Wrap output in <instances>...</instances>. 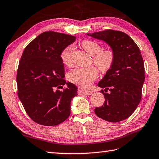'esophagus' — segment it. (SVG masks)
Instances as JSON below:
<instances>
[{
  "instance_id": "34e87169",
  "label": "esophagus",
  "mask_w": 159,
  "mask_h": 159,
  "mask_svg": "<svg viewBox=\"0 0 159 159\" xmlns=\"http://www.w3.org/2000/svg\"><path fill=\"white\" fill-rule=\"evenodd\" d=\"M78 93L80 95H90L92 94V92L91 91H85V90H83L81 88H79L78 89Z\"/></svg>"
}]
</instances>
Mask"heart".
Listing matches in <instances>:
<instances>
[{"label":"heart","instance_id":"heart-1","mask_svg":"<svg viewBox=\"0 0 159 159\" xmlns=\"http://www.w3.org/2000/svg\"><path fill=\"white\" fill-rule=\"evenodd\" d=\"M82 48L93 56V61L102 72H106L111 69L114 64L115 54L111 49H102L98 43L91 40H83L81 43ZM74 46L70 45L61 52V61L65 65H70L71 61V54ZM98 70L94 67H76L71 70L68 74V79L71 83H75L82 88H88L98 77Z\"/></svg>","mask_w":159,"mask_h":159}]
</instances>
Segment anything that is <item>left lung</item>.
Instances as JSON below:
<instances>
[{"instance_id": "left-lung-1", "label": "left lung", "mask_w": 159, "mask_h": 159, "mask_svg": "<svg viewBox=\"0 0 159 159\" xmlns=\"http://www.w3.org/2000/svg\"><path fill=\"white\" fill-rule=\"evenodd\" d=\"M87 34L107 43L115 54L112 67L98 84L105 92H110L101 90L105 100L103 105L95 108V114L111 123L125 120L141 99L145 67L140 49L127 34L120 31L107 30Z\"/></svg>"}]
</instances>
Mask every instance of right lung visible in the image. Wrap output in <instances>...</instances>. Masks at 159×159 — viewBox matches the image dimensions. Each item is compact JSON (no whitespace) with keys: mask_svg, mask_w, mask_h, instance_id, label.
I'll return each instance as SVG.
<instances>
[{"mask_svg":"<svg viewBox=\"0 0 159 159\" xmlns=\"http://www.w3.org/2000/svg\"><path fill=\"white\" fill-rule=\"evenodd\" d=\"M75 40L68 34L45 32L34 39L22 54L16 76L18 96L28 116L40 125H57L70 116L77 87L63 79L60 55ZM65 84L67 88L59 90Z\"/></svg>","mask_w":159,"mask_h":159,"instance_id":"obj_1","label":"right lung"}]
</instances>
